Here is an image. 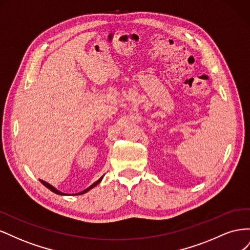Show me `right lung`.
<instances>
[{
    "label": "right lung",
    "mask_w": 250,
    "mask_h": 250,
    "mask_svg": "<svg viewBox=\"0 0 250 250\" xmlns=\"http://www.w3.org/2000/svg\"><path fill=\"white\" fill-rule=\"evenodd\" d=\"M104 176V175H103ZM103 176H101L99 179H98L97 181H95V183L93 184V185H90L87 188H85V190L84 191H82V192H80V193H76V194H72V195H81V194H84V193H86V192H88L89 190H92V188H95L96 186H98V185H99L100 183H101V180L103 179ZM41 180V183L44 186V187H46V188H49V190L50 191H52L53 193H55V194H57V195H66V194H64V193H62V192H60V191H58L57 190V188H54V187H53L52 185H50V184H48V183H46V181H44V180H42V179H40Z\"/></svg>",
    "instance_id": "add662e5"
}]
</instances>
